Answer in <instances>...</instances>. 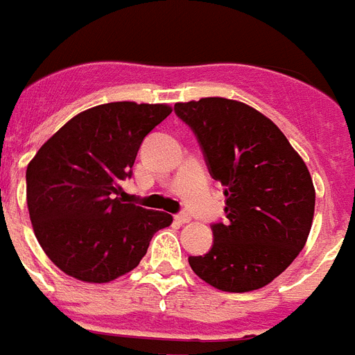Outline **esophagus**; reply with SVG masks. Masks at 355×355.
Here are the masks:
<instances>
[{
	"label": "esophagus",
	"mask_w": 355,
	"mask_h": 355,
	"mask_svg": "<svg viewBox=\"0 0 355 355\" xmlns=\"http://www.w3.org/2000/svg\"><path fill=\"white\" fill-rule=\"evenodd\" d=\"M175 219V223H180V225H184V223H189L190 221V216L189 214H178V216H174Z\"/></svg>",
	"instance_id": "obj_1"
}]
</instances>
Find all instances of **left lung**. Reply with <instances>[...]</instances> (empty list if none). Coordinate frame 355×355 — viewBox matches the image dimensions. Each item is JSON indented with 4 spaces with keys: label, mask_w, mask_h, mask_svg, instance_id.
Instances as JSON below:
<instances>
[{
    "label": "left lung",
    "mask_w": 355,
    "mask_h": 355,
    "mask_svg": "<svg viewBox=\"0 0 355 355\" xmlns=\"http://www.w3.org/2000/svg\"><path fill=\"white\" fill-rule=\"evenodd\" d=\"M216 181L225 187L227 223L212 225L214 245L190 256L196 276L223 292L263 288L303 250L315 189L301 156L274 121L227 98L175 103Z\"/></svg>",
    "instance_id": "obj_1"
}]
</instances>
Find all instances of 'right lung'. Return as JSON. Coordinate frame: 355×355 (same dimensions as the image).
Returning a JSON list of instances; mask_svg holds the SVG:
<instances>
[{"label":"right lung","mask_w":355,"mask_h":355,"mask_svg":"<svg viewBox=\"0 0 355 355\" xmlns=\"http://www.w3.org/2000/svg\"><path fill=\"white\" fill-rule=\"evenodd\" d=\"M171 105L116 101L67 121L26 166V207L49 259L85 283H108L134 270L152 236L172 216L125 199L139 145Z\"/></svg>","instance_id":"right-lung-1"}]
</instances>
